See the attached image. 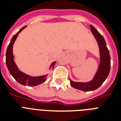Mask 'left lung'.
Wrapping results in <instances>:
<instances>
[{
	"mask_svg": "<svg viewBox=\"0 0 121 121\" xmlns=\"http://www.w3.org/2000/svg\"><path fill=\"white\" fill-rule=\"evenodd\" d=\"M90 26L92 33L97 41L99 47L100 53L99 67L93 80L89 82H75L69 78L70 85L72 87L85 92L92 91L99 88L106 80L111 69V57L109 49L106 46L105 39L93 26L90 25Z\"/></svg>",
	"mask_w": 121,
	"mask_h": 121,
	"instance_id": "left-lung-1",
	"label": "left lung"
}]
</instances>
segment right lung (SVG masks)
Returning <instances> with one entry per match:
<instances>
[{
	"instance_id": "add662e5",
	"label": "right lung",
	"mask_w": 121,
	"mask_h": 121,
	"mask_svg": "<svg viewBox=\"0 0 121 121\" xmlns=\"http://www.w3.org/2000/svg\"><path fill=\"white\" fill-rule=\"evenodd\" d=\"M26 27V26L21 28L11 39V41L9 44L7 49L5 61H6L7 67L8 68V70L10 72V73L11 74V75L14 78V79L16 80L17 82L19 83L20 84L23 85H28V86H36V85H38L44 82L46 80L47 75H46L39 76V77H31V76L27 75L26 74L21 72L18 69L17 66L14 61V55H13V51H12L13 44H14V42L17 38L18 35ZM55 64H56V61L52 63L49 69L51 68L53 69Z\"/></svg>"
}]
</instances>
